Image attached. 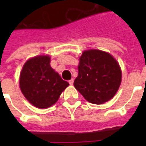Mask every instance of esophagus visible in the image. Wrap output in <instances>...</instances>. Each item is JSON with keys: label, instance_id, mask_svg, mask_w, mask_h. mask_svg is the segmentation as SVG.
Masks as SVG:
<instances>
[{"label": "esophagus", "instance_id": "obj_1", "mask_svg": "<svg viewBox=\"0 0 146 146\" xmlns=\"http://www.w3.org/2000/svg\"><path fill=\"white\" fill-rule=\"evenodd\" d=\"M73 81H74V80H73V79H71V80H69V83H70V85H73Z\"/></svg>", "mask_w": 146, "mask_h": 146}]
</instances>
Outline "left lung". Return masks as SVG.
Returning <instances> with one entry per match:
<instances>
[{
    "instance_id": "8db88e82",
    "label": "left lung",
    "mask_w": 146,
    "mask_h": 146,
    "mask_svg": "<svg viewBox=\"0 0 146 146\" xmlns=\"http://www.w3.org/2000/svg\"><path fill=\"white\" fill-rule=\"evenodd\" d=\"M78 71L74 87L87 101L94 104L110 100L121 83L119 64L111 54L99 50L84 51Z\"/></svg>"
}]
</instances>
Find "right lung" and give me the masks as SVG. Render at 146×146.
<instances>
[{"label":"right lung","instance_id":"1","mask_svg":"<svg viewBox=\"0 0 146 146\" xmlns=\"http://www.w3.org/2000/svg\"><path fill=\"white\" fill-rule=\"evenodd\" d=\"M21 91L30 103L40 109L54 104L69 83L50 66V57L36 56L23 66L19 79Z\"/></svg>","mask_w":146,"mask_h":146}]
</instances>
